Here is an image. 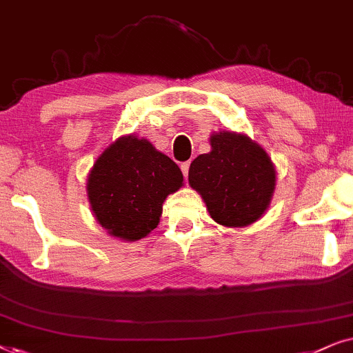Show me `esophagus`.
Returning a JSON list of instances; mask_svg holds the SVG:
<instances>
[{
    "instance_id": "obj_1",
    "label": "esophagus",
    "mask_w": 353,
    "mask_h": 353,
    "mask_svg": "<svg viewBox=\"0 0 353 353\" xmlns=\"http://www.w3.org/2000/svg\"><path fill=\"white\" fill-rule=\"evenodd\" d=\"M189 168H190V161H185L181 164V169H182V174H184V177L187 179L189 177Z\"/></svg>"
}]
</instances>
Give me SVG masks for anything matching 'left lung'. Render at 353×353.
<instances>
[{
  "label": "left lung",
  "mask_w": 353,
  "mask_h": 353,
  "mask_svg": "<svg viewBox=\"0 0 353 353\" xmlns=\"http://www.w3.org/2000/svg\"><path fill=\"white\" fill-rule=\"evenodd\" d=\"M210 153L190 163L189 184L211 218L225 228H245L266 213L276 189V168L265 148L247 134L210 135Z\"/></svg>",
  "instance_id": "left-lung-1"
}]
</instances>
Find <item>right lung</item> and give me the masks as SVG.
Listing matches in <instances>:
<instances>
[{
  "instance_id": "obj_1",
  "label": "right lung",
  "mask_w": 353,
  "mask_h": 353,
  "mask_svg": "<svg viewBox=\"0 0 353 353\" xmlns=\"http://www.w3.org/2000/svg\"><path fill=\"white\" fill-rule=\"evenodd\" d=\"M179 166L137 135H122L93 163L87 196L111 237L135 242L157 228L168 195L182 187Z\"/></svg>"
}]
</instances>
